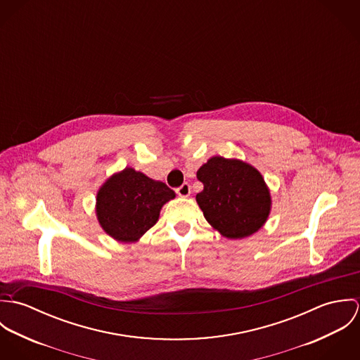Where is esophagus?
Wrapping results in <instances>:
<instances>
[{
	"instance_id": "34e87169",
	"label": "esophagus",
	"mask_w": 360,
	"mask_h": 360,
	"mask_svg": "<svg viewBox=\"0 0 360 360\" xmlns=\"http://www.w3.org/2000/svg\"><path fill=\"white\" fill-rule=\"evenodd\" d=\"M176 193L180 197H188L190 193H191V187H190L188 183H183L179 188H176Z\"/></svg>"
}]
</instances>
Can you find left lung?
Returning a JSON list of instances; mask_svg holds the SVG:
<instances>
[{
	"mask_svg": "<svg viewBox=\"0 0 360 360\" xmlns=\"http://www.w3.org/2000/svg\"><path fill=\"white\" fill-rule=\"evenodd\" d=\"M197 177L204 183L197 202L221 236L244 238L264 224L271 201L255 167L238 159L213 156L200 167Z\"/></svg>",
	"mask_w": 360,
	"mask_h": 360,
	"instance_id": "obj_1",
	"label": "left lung"
}]
</instances>
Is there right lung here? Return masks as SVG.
I'll return each mask as SVG.
<instances>
[{"label": "right lung", "instance_id": "1", "mask_svg": "<svg viewBox=\"0 0 360 360\" xmlns=\"http://www.w3.org/2000/svg\"><path fill=\"white\" fill-rule=\"evenodd\" d=\"M174 198L165 183L126 167L113 174L98 191L97 216L103 230L117 241H137L150 230L163 204Z\"/></svg>", "mask_w": 360, "mask_h": 360}]
</instances>
